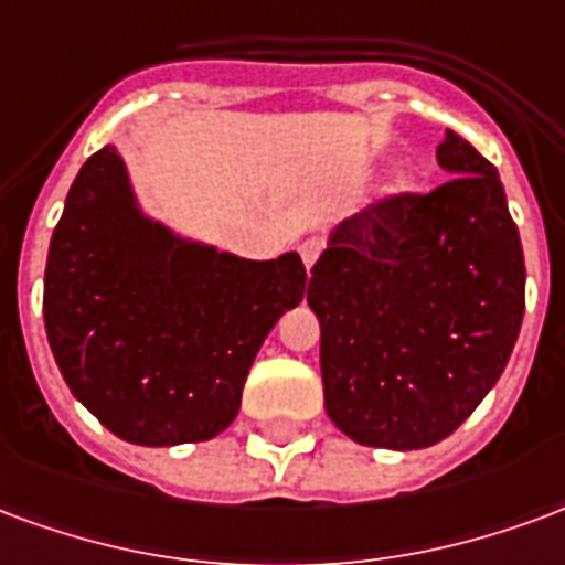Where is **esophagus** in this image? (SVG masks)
Wrapping results in <instances>:
<instances>
[{"instance_id": "1", "label": "esophagus", "mask_w": 565, "mask_h": 565, "mask_svg": "<svg viewBox=\"0 0 565 565\" xmlns=\"http://www.w3.org/2000/svg\"><path fill=\"white\" fill-rule=\"evenodd\" d=\"M322 249H324V243L319 241V237H310V241L300 243L298 253H300V258H303V265H307V270H310V267L316 265V262H319V255H322Z\"/></svg>"}]
</instances>
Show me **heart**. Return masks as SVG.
<instances>
[{"instance_id": "1", "label": "heart", "mask_w": 565, "mask_h": 565, "mask_svg": "<svg viewBox=\"0 0 565 565\" xmlns=\"http://www.w3.org/2000/svg\"><path fill=\"white\" fill-rule=\"evenodd\" d=\"M401 186H409V183H401Z\"/></svg>"}]
</instances>
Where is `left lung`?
Segmentation results:
<instances>
[{
  "instance_id": "8db88e82",
  "label": "left lung",
  "mask_w": 565,
  "mask_h": 565,
  "mask_svg": "<svg viewBox=\"0 0 565 565\" xmlns=\"http://www.w3.org/2000/svg\"><path fill=\"white\" fill-rule=\"evenodd\" d=\"M448 180L397 192L331 234L312 267L331 422L361 446H436L509 364L524 319V253L500 174L460 135Z\"/></svg>"
}]
</instances>
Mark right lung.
<instances>
[{
	"instance_id": "1",
	"label": "right lung",
	"mask_w": 565,
	"mask_h": 565,
	"mask_svg": "<svg viewBox=\"0 0 565 565\" xmlns=\"http://www.w3.org/2000/svg\"><path fill=\"white\" fill-rule=\"evenodd\" d=\"M303 295L298 253L249 262L143 220L108 143L53 228L44 328L65 385L110 434L180 446L234 422L265 337Z\"/></svg>"
}]
</instances>
